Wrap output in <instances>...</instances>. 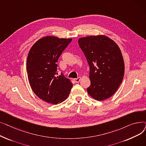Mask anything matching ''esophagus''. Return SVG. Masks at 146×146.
I'll return each mask as SVG.
<instances>
[{
  "mask_svg": "<svg viewBox=\"0 0 146 146\" xmlns=\"http://www.w3.org/2000/svg\"><path fill=\"white\" fill-rule=\"evenodd\" d=\"M80 79H81V78H80V77H78V78H75V79H74V82H76V83H79V82H80Z\"/></svg>",
  "mask_w": 146,
  "mask_h": 146,
  "instance_id": "obj_1",
  "label": "esophagus"
}]
</instances>
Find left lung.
Listing matches in <instances>:
<instances>
[{"label": "left lung", "instance_id": "1", "mask_svg": "<svg viewBox=\"0 0 146 146\" xmlns=\"http://www.w3.org/2000/svg\"><path fill=\"white\" fill-rule=\"evenodd\" d=\"M79 45L90 68L89 95L98 101L113 95L122 83L124 62L117 44L104 35L81 38Z\"/></svg>", "mask_w": 146, "mask_h": 146}]
</instances>
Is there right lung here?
<instances>
[{"mask_svg":"<svg viewBox=\"0 0 146 146\" xmlns=\"http://www.w3.org/2000/svg\"><path fill=\"white\" fill-rule=\"evenodd\" d=\"M72 39L45 36L30 49L27 61L29 82L34 92L42 100L52 104L63 102L73 84L61 72L57 64L63 51Z\"/></svg>","mask_w":146,"mask_h":146,"instance_id":"obj_1","label":"right lung"}]
</instances>
